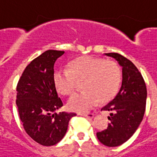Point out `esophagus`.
<instances>
[{
  "label": "esophagus",
  "mask_w": 157,
  "mask_h": 157,
  "mask_svg": "<svg viewBox=\"0 0 157 157\" xmlns=\"http://www.w3.org/2000/svg\"><path fill=\"white\" fill-rule=\"evenodd\" d=\"M81 116H84V117H86V118H93L94 117V114L93 113H89V114H81Z\"/></svg>",
  "instance_id": "1"
}]
</instances>
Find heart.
Wrapping results in <instances>:
<instances>
[{"mask_svg": "<svg viewBox=\"0 0 157 157\" xmlns=\"http://www.w3.org/2000/svg\"><path fill=\"white\" fill-rule=\"evenodd\" d=\"M53 81L57 91L63 95H71L82 82L84 92L71 97L67 101L70 110L85 113L104 104L116 95L121 82L119 66L112 60L93 56H83L72 61L69 69L55 71Z\"/></svg>", "mask_w": 157, "mask_h": 157, "instance_id": "heart-1", "label": "heart"}]
</instances>
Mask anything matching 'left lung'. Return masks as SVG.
Segmentation results:
<instances>
[{
    "instance_id": "obj_1",
    "label": "left lung",
    "mask_w": 157,
    "mask_h": 157,
    "mask_svg": "<svg viewBox=\"0 0 157 157\" xmlns=\"http://www.w3.org/2000/svg\"><path fill=\"white\" fill-rule=\"evenodd\" d=\"M115 59L123 67V81L120 90L113 100L101 110L109 111L110 123L97 137L107 147L124 144L136 132L144 115L147 88L142 75L132 61L118 53H105Z\"/></svg>"
}]
</instances>
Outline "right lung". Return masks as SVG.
I'll return each mask as SVG.
<instances>
[{"label":"right lung","mask_w":157,"mask_h":157,"mask_svg":"<svg viewBox=\"0 0 157 157\" xmlns=\"http://www.w3.org/2000/svg\"><path fill=\"white\" fill-rule=\"evenodd\" d=\"M63 51L48 50L30 62L17 85L16 104L24 129L43 146H52L63 138L75 113L56 110L63 106L53 81L54 65Z\"/></svg>","instance_id":"1"}]
</instances>
